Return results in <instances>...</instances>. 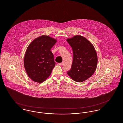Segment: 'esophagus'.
Wrapping results in <instances>:
<instances>
[{
  "instance_id": "esophagus-1",
  "label": "esophagus",
  "mask_w": 123,
  "mask_h": 123,
  "mask_svg": "<svg viewBox=\"0 0 123 123\" xmlns=\"http://www.w3.org/2000/svg\"><path fill=\"white\" fill-rule=\"evenodd\" d=\"M58 64H59V65H60V66H62V65L63 63H59Z\"/></svg>"
}]
</instances>
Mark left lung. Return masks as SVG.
Segmentation results:
<instances>
[{"label":"left lung","instance_id":"8db88e82","mask_svg":"<svg viewBox=\"0 0 123 123\" xmlns=\"http://www.w3.org/2000/svg\"><path fill=\"white\" fill-rule=\"evenodd\" d=\"M67 41L73 53L71 67L67 74L76 82L84 81L94 74L97 67L98 56L95 48L81 35H75Z\"/></svg>","mask_w":123,"mask_h":123}]
</instances>
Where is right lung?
<instances>
[{
    "instance_id": "add662e5",
    "label": "right lung",
    "mask_w": 123,
    "mask_h": 123,
    "mask_svg": "<svg viewBox=\"0 0 123 123\" xmlns=\"http://www.w3.org/2000/svg\"><path fill=\"white\" fill-rule=\"evenodd\" d=\"M56 42L49 36L42 35L35 38L28 46L24 57V67L33 81L42 83L51 75L55 65L51 49Z\"/></svg>"
}]
</instances>
